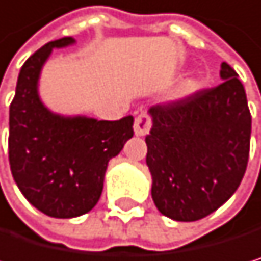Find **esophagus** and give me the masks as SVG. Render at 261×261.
Listing matches in <instances>:
<instances>
[{
  "label": "esophagus",
  "instance_id": "34e87169",
  "mask_svg": "<svg viewBox=\"0 0 261 261\" xmlns=\"http://www.w3.org/2000/svg\"><path fill=\"white\" fill-rule=\"evenodd\" d=\"M150 126H152V120H150V117L145 113L139 114L135 120V135L136 136H145L150 132Z\"/></svg>",
  "mask_w": 261,
  "mask_h": 261
}]
</instances>
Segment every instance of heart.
Masks as SVG:
<instances>
[{
	"instance_id": "obj_1",
	"label": "heart",
	"mask_w": 261,
	"mask_h": 261,
	"mask_svg": "<svg viewBox=\"0 0 261 261\" xmlns=\"http://www.w3.org/2000/svg\"><path fill=\"white\" fill-rule=\"evenodd\" d=\"M196 91H197V81L196 80H186V81H183V84L180 87V95L188 97V95H193Z\"/></svg>"
}]
</instances>
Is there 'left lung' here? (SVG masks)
<instances>
[{"mask_svg": "<svg viewBox=\"0 0 261 261\" xmlns=\"http://www.w3.org/2000/svg\"><path fill=\"white\" fill-rule=\"evenodd\" d=\"M222 83L148 109L145 136L152 199L160 213L199 221L238 189L249 160L250 113L235 70L221 64Z\"/></svg>", "mask_w": 261, "mask_h": 261, "instance_id": "1", "label": "left lung"}]
</instances>
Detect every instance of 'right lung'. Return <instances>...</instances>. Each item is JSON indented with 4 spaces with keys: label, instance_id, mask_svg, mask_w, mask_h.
Wrapping results in <instances>:
<instances>
[{
    "label": "right lung",
    "instance_id": "right-lung-1",
    "mask_svg": "<svg viewBox=\"0 0 261 261\" xmlns=\"http://www.w3.org/2000/svg\"><path fill=\"white\" fill-rule=\"evenodd\" d=\"M75 43L73 37L48 42L29 58L18 75L9 109V164L26 200L46 216L68 219L97 205L106 167L133 138V116L97 120L61 116L39 95L42 68L55 48Z\"/></svg>",
    "mask_w": 261,
    "mask_h": 261
}]
</instances>
